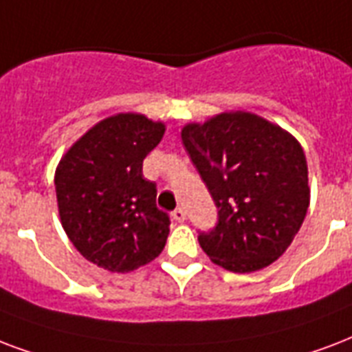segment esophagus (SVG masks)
<instances>
[{
  "instance_id": "1",
  "label": "esophagus",
  "mask_w": 352,
  "mask_h": 352,
  "mask_svg": "<svg viewBox=\"0 0 352 352\" xmlns=\"http://www.w3.org/2000/svg\"><path fill=\"white\" fill-rule=\"evenodd\" d=\"M171 218L175 219V221H179V223H182V221L186 219V210H184V208H175V210L171 212Z\"/></svg>"
}]
</instances>
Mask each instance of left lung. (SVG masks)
Returning a JSON list of instances; mask_svg holds the SVG:
<instances>
[{
	"instance_id": "left-lung-1",
	"label": "left lung",
	"mask_w": 352,
	"mask_h": 352,
	"mask_svg": "<svg viewBox=\"0 0 352 352\" xmlns=\"http://www.w3.org/2000/svg\"><path fill=\"white\" fill-rule=\"evenodd\" d=\"M181 138L218 208L216 225L197 236L201 249L234 273L275 262L301 229L310 203L299 142L249 112L190 123Z\"/></svg>"
}]
</instances>
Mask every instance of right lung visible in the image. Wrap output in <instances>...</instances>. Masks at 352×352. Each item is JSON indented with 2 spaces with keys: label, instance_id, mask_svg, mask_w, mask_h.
<instances>
[{
  "label": "right lung",
  "instance_id": "obj_1",
  "mask_svg": "<svg viewBox=\"0 0 352 352\" xmlns=\"http://www.w3.org/2000/svg\"><path fill=\"white\" fill-rule=\"evenodd\" d=\"M162 134V123L118 114L90 129L58 164L63 227L77 251L99 267L129 273L164 249L170 216L157 206V184L142 173Z\"/></svg>",
  "mask_w": 352,
  "mask_h": 352
}]
</instances>
